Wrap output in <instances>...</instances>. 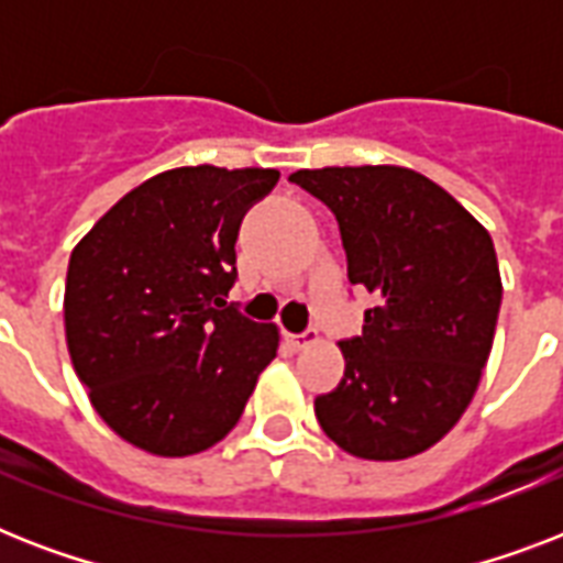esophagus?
<instances>
[{"mask_svg":"<svg viewBox=\"0 0 563 563\" xmlns=\"http://www.w3.org/2000/svg\"><path fill=\"white\" fill-rule=\"evenodd\" d=\"M289 342L295 351H303V347H309V344H316L318 342V333L316 330H307V333H295L289 335Z\"/></svg>","mask_w":563,"mask_h":563,"instance_id":"esophagus-1","label":"esophagus"}]
</instances>
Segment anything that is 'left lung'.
I'll list each match as a JSON object with an SVG mask.
<instances>
[{
	"mask_svg": "<svg viewBox=\"0 0 563 563\" xmlns=\"http://www.w3.org/2000/svg\"><path fill=\"white\" fill-rule=\"evenodd\" d=\"M289 180L330 207L347 280L376 298L362 333L342 342V383L316 397L318 423L371 462L423 453L464 415L494 344L503 283L488 230L400 166L300 169Z\"/></svg>",
	"mask_w": 563,
	"mask_h": 563,
	"instance_id": "1",
	"label": "left lung"
}]
</instances>
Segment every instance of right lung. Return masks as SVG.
<instances>
[{"instance_id":"right-lung-1","label":"right lung","mask_w":563,"mask_h":563,"mask_svg":"<svg viewBox=\"0 0 563 563\" xmlns=\"http://www.w3.org/2000/svg\"><path fill=\"white\" fill-rule=\"evenodd\" d=\"M277 180L274 169L163 172L75 245L64 295L75 374L140 450L175 459L221 441L277 356V327L224 300L242 219Z\"/></svg>"}]
</instances>
